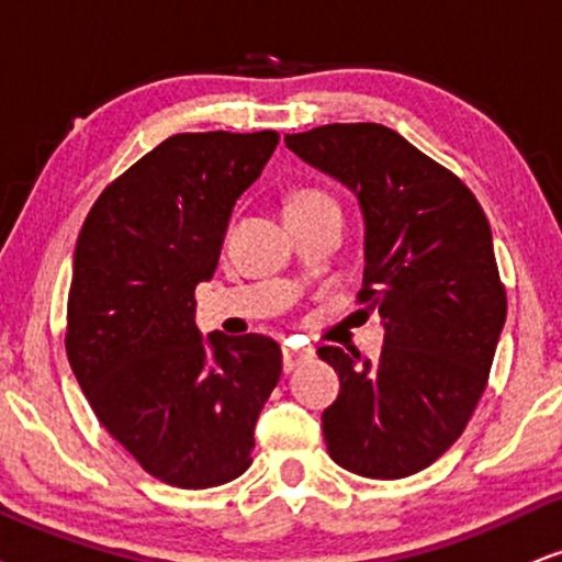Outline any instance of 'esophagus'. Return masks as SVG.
<instances>
[{
  "label": "esophagus",
  "instance_id": "esophagus-1",
  "mask_svg": "<svg viewBox=\"0 0 562 562\" xmlns=\"http://www.w3.org/2000/svg\"><path fill=\"white\" fill-rule=\"evenodd\" d=\"M311 358V350H293V347H282V368L285 373H293L297 363Z\"/></svg>",
  "mask_w": 562,
  "mask_h": 562
}]
</instances>
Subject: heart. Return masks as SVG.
Masks as SVG:
<instances>
[{
	"mask_svg": "<svg viewBox=\"0 0 562 562\" xmlns=\"http://www.w3.org/2000/svg\"><path fill=\"white\" fill-rule=\"evenodd\" d=\"M331 207H337L334 199L318 187H295L288 191L285 199H282V212H285V217L314 215V212L331 210Z\"/></svg>",
	"mask_w": 562,
	"mask_h": 562,
	"instance_id": "heart-1",
	"label": "heart"
}]
</instances>
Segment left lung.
<instances>
[{"mask_svg": "<svg viewBox=\"0 0 562 562\" xmlns=\"http://www.w3.org/2000/svg\"><path fill=\"white\" fill-rule=\"evenodd\" d=\"M285 145L358 194V303L386 326L379 360L318 347L339 375L326 451L360 477H409L457 443L487 389L508 308L490 223L457 173L383 124H324Z\"/></svg>", "mask_w": 562, "mask_h": 562, "instance_id": "left-lung-1", "label": "left lung"}]
</instances>
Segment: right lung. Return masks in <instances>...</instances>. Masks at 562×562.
<instances>
[{"label": "right lung", "instance_id": "1", "mask_svg": "<svg viewBox=\"0 0 562 562\" xmlns=\"http://www.w3.org/2000/svg\"><path fill=\"white\" fill-rule=\"evenodd\" d=\"M277 142L272 130L173 134L101 191L77 236L69 366L103 428L170 487L240 477L280 381L274 339L215 331L207 355L194 322L233 204Z\"/></svg>", "mask_w": 562, "mask_h": 562}]
</instances>
